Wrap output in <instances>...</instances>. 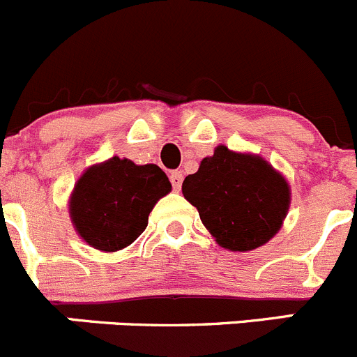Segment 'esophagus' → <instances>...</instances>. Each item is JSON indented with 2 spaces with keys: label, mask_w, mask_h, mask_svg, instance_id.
<instances>
[{
  "label": "esophagus",
  "mask_w": 357,
  "mask_h": 357,
  "mask_svg": "<svg viewBox=\"0 0 357 357\" xmlns=\"http://www.w3.org/2000/svg\"><path fill=\"white\" fill-rule=\"evenodd\" d=\"M182 180H183L182 172H172L170 174V182L175 190H180V187H182Z\"/></svg>",
  "instance_id": "1"
}]
</instances>
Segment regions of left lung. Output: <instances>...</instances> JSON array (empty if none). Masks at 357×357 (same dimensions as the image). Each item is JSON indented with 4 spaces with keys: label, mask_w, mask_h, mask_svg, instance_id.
<instances>
[{
    "label": "left lung",
    "mask_w": 357,
    "mask_h": 357,
    "mask_svg": "<svg viewBox=\"0 0 357 357\" xmlns=\"http://www.w3.org/2000/svg\"><path fill=\"white\" fill-rule=\"evenodd\" d=\"M182 194L196 206L218 246L250 252L269 243L283 227L291 203L288 180L259 154L217 146L187 175Z\"/></svg>",
    "instance_id": "1"
}]
</instances>
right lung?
<instances>
[{
	"instance_id": "add662e5",
	"label": "right lung",
	"mask_w": 357,
	"mask_h": 357,
	"mask_svg": "<svg viewBox=\"0 0 357 357\" xmlns=\"http://www.w3.org/2000/svg\"><path fill=\"white\" fill-rule=\"evenodd\" d=\"M172 190L158 165L112 156L88 167L69 196V217L81 239L104 253L132 245L147 227L154 204Z\"/></svg>"
}]
</instances>
